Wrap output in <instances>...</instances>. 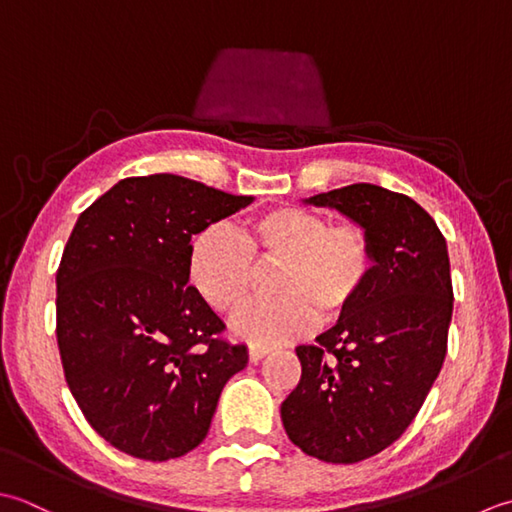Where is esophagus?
<instances>
[{
	"label": "esophagus",
	"mask_w": 512,
	"mask_h": 512,
	"mask_svg": "<svg viewBox=\"0 0 512 512\" xmlns=\"http://www.w3.org/2000/svg\"><path fill=\"white\" fill-rule=\"evenodd\" d=\"M267 353H269V349H265V347H249V362L258 364L267 356Z\"/></svg>",
	"instance_id": "34e87169"
}]
</instances>
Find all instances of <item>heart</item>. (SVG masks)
<instances>
[{
    "instance_id": "obj_1",
    "label": "heart",
    "mask_w": 512,
    "mask_h": 512,
    "mask_svg": "<svg viewBox=\"0 0 512 512\" xmlns=\"http://www.w3.org/2000/svg\"><path fill=\"white\" fill-rule=\"evenodd\" d=\"M280 263L271 289L276 300L236 316L238 338L263 347L294 340L336 318L367 291L375 252L367 229L344 221L329 225L318 212L285 205L256 216L241 232L210 225L192 238L187 271L194 289L221 314H236L252 296L256 267Z\"/></svg>"
}]
</instances>
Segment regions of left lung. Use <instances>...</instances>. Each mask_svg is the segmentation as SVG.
Masks as SVG:
<instances>
[{
  "instance_id": "obj_1",
  "label": "left lung",
  "mask_w": 512,
  "mask_h": 512,
  "mask_svg": "<svg viewBox=\"0 0 512 512\" xmlns=\"http://www.w3.org/2000/svg\"><path fill=\"white\" fill-rule=\"evenodd\" d=\"M367 229L375 271L362 298L316 344H300L298 387L280 406L300 451L356 464L413 422L444 364L453 285L448 249L413 198L356 183L302 198Z\"/></svg>"
}]
</instances>
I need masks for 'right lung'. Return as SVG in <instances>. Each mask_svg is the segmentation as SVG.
<instances>
[{"label": "right lung", "mask_w": 512, "mask_h": 512, "mask_svg": "<svg viewBox=\"0 0 512 512\" xmlns=\"http://www.w3.org/2000/svg\"><path fill=\"white\" fill-rule=\"evenodd\" d=\"M176 174L123 179L83 212L57 269V344L92 429L139 460L190 453L221 391L247 367L223 320L187 285L192 236L243 210Z\"/></svg>", "instance_id": "add662e5"}]
</instances>
